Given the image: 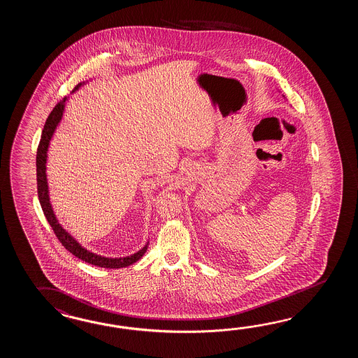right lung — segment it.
Masks as SVG:
<instances>
[{
	"instance_id": "add662e5",
	"label": "right lung",
	"mask_w": 358,
	"mask_h": 358,
	"mask_svg": "<svg viewBox=\"0 0 358 358\" xmlns=\"http://www.w3.org/2000/svg\"><path fill=\"white\" fill-rule=\"evenodd\" d=\"M85 85V82L78 83L72 94H74L77 90H80ZM69 96H65L60 103H57L55 108L50 113L48 120L42 129V135H41L40 145L37 149V158H36V167H37V190H38V199H40L41 207L43 213L48 218L50 226L52 227V230L55 232L56 236L60 240V243L63 244L64 248L71 252L73 255H76L77 258H80L85 262L94 264L97 267H103V268H122V267H127L131 266L132 263L137 262L148 250L149 241L145 244V247L141 248L138 252H136L132 255L127 257H120V258H110V257H103V255H96L87 250L86 248L82 247L80 243L73 238L72 235L68 231L64 229L63 226L59 223L56 218L55 212L51 206L50 201V195H48V175H46V163H48V151L50 146V141L52 138V136L55 134L56 128L60 124V122L63 120L64 110H65V105L68 101Z\"/></svg>"
}]
</instances>
